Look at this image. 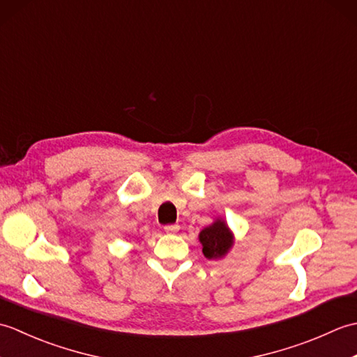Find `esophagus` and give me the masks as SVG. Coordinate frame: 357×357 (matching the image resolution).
<instances>
[{"mask_svg":"<svg viewBox=\"0 0 357 357\" xmlns=\"http://www.w3.org/2000/svg\"><path fill=\"white\" fill-rule=\"evenodd\" d=\"M164 230L167 233H176L179 230V225L178 224H169V225L164 227Z\"/></svg>","mask_w":357,"mask_h":357,"instance_id":"esophagus-1","label":"esophagus"}]
</instances>
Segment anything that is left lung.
Listing matches in <instances>:
<instances>
[{
    "mask_svg": "<svg viewBox=\"0 0 357 357\" xmlns=\"http://www.w3.org/2000/svg\"><path fill=\"white\" fill-rule=\"evenodd\" d=\"M199 241L202 244V253L208 259L222 257L233 244L229 227H227L224 221H219V219L213 225L207 227V229H204L199 233Z\"/></svg>",
    "mask_w": 357,
    "mask_h": 357,
    "instance_id": "8db88e82",
    "label": "left lung"
}]
</instances>
